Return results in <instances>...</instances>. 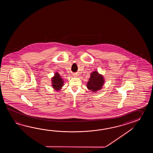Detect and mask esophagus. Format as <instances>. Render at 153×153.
<instances>
[{
	"label": "esophagus",
	"instance_id": "1",
	"mask_svg": "<svg viewBox=\"0 0 153 153\" xmlns=\"http://www.w3.org/2000/svg\"><path fill=\"white\" fill-rule=\"evenodd\" d=\"M75 75H76V74H75Z\"/></svg>",
	"mask_w": 153,
	"mask_h": 153
}]
</instances>
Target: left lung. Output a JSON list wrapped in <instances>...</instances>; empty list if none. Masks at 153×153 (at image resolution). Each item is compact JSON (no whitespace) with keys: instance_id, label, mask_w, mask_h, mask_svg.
I'll list each match as a JSON object with an SVG mask.
<instances>
[{"instance_id":"obj_1","label":"left lung","mask_w":153,"mask_h":153,"mask_svg":"<svg viewBox=\"0 0 153 153\" xmlns=\"http://www.w3.org/2000/svg\"><path fill=\"white\" fill-rule=\"evenodd\" d=\"M104 82L103 76L99 74L97 71H94L91 73L86 86L89 90L95 92L101 90Z\"/></svg>"}]
</instances>
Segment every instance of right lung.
<instances>
[{
    "mask_svg": "<svg viewBox=\"0 0 153 153\" xmlns=\"http://www.w3.org/2000/svg\"><path fill=\"white\" fill-rule=\"evenodd\" d=\"M51 85L56 91L60 90L64 85V81L58 72H56L51 78Z\"/></svg>",
    "mask_w": 153,
    "mask_h": 153,
    "instance_id": "right-lung-1",
    "label": "right lung"
}]
</instances>
